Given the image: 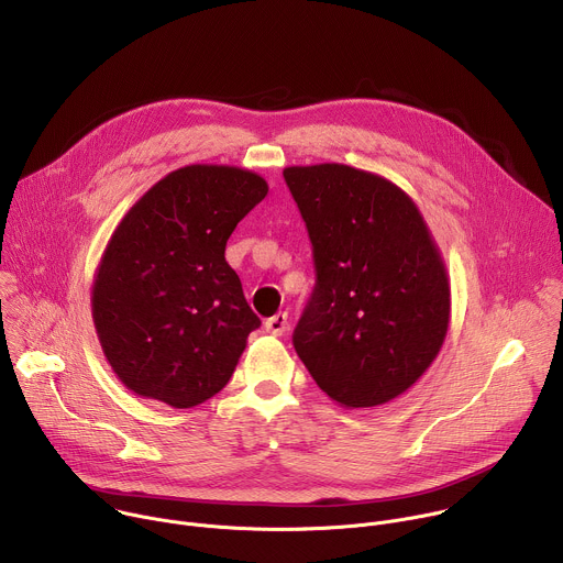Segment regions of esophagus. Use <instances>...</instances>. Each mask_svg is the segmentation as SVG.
Here are the masks:
<instances>
[{
	"instance_id": "esophagus-1",
	"label": "esophagus",
	"mask_w": 563,
	"mask_h": 563,
	"mask_svg": "<svg viewBox=\"0 0 563 563\" xmlns=\"http://www.w3.org/2000/svg\"><path fill=\"white\" fill-rule=\"evenodd\" d=\"M287 328H289L287 313H276V316H272V318L265 320V332H269V334H274V336H283V334L287 332Z\"/></svg>"
}]
</instances>
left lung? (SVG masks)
Returning <instances> with one entry per match:
<instances>
[{
  "mask_svg": "<svg viewBox=\"0 0 563 563\" xmlns=\"http://www.w3.org/2000/svg\"><path fill=\"white\" fill-rule=\"evenodd\" d=\"M313 247L316 287L294 347L339 406L374 408L408 391L450 325V280L415 200L339 163L287 167Z\"/></svg>",
  "mask_w": 563,
  "mask_h": 563,
  "instance_id": "1",
  "label": "left lung"
}]
</instances>
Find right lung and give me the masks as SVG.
Masks as SVG:
<instances>
[{"mask_svg": "<svg viewBox=\"0 0 563 563\" xmlns=\"http://www.w3.org/2000/svg\"><path fill=\"white\" fill-rule=\"evenodd\" d=\"M267 191L254 172L189 165L155 183L115 227L91 311L109 365L135 396L185 410L229 383L261 318L224 247Z\"/></svg>", "mask_w": 563, "mask_h": 563, "instance_id": "1", "label": "right lung"}]
</instances>
